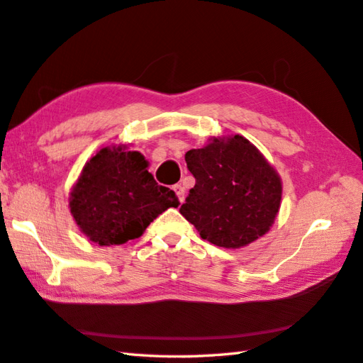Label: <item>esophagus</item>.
<instances>
[{
    "mask_svg": "<svg viewBox=\"0 0 363 363\" xmlns=\"http://www.w3.org/2000/svg\"><path fill=\"white\" fill-rule=\"evenodd\" d=\"M173 190H174V193H176V196H178L179 202H181V204H182L184 199H185V189L182 187L181 184H176L174 187H173Z\"/></svg>",
    "mask_w": 363,
    "mask_h": 363,
    "instance_id": "obj_1",
    "label": "esophagus"
}]
</instances>
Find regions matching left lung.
Returning a JSON list of instances; mask_svg holds the SVG:
<instances>
[{"label": "left lung", "mask_w": 363, "mask_h": 363, "mask_svg": "<svg viewBox=\"0 0 363 363\" xmlns=\"http://www.w3.org/2000/svg\"><path fill=\"white\" fill-rule=\"evenodd\" d=\"M196 184L181 215L202 240L240 249L271 229L281 204L280 174L246 138H210L202 148L185 153Z\"/></svg>", "instance_id": "1"}]
</instances>
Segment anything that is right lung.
Segmentation results:
<instances>
[{"label": "right lung", "instance_id": "right-lung-1", "mask_svg": "<svg viewBox=\"0 0 363 363\" xmlns=\"http://www.w3.org/2000/svg\"><path fill=\"white\" fill-rule=\"evenodd\" d=\"M148 161L126 145L99 150L69 193V210L83 235L99 246H119L142 237L150 223L178 207L174 191L159 185Z\"/></svg>", "mask_w": 363, "mask_h": 363}]
</instances>
